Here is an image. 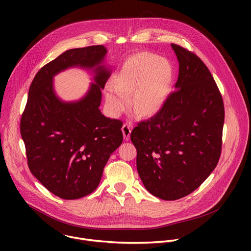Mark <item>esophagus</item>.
Returning <instances> with one entry per match:
<instances>
[{"label":"esophagus","instance_id":"34e87169","mask_svg":"<svg viewBox=\"0 0 251 251\" xmlns=\"http://www.w3.org/2000/svg\"><path fill=\"white\" fill-rule=\"evenodd\" d=\"M122 133H123V137L126 141H128L130 139V134H131V125L130 124H124L122 126Z\"/></svg>","mask_w":251,"mask_h":251}]
</instances>
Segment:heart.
<instances>
[{"label": "heart", "mask_w": 251, "mask_h": 251, "mask_svg": "<svg viewBox=\"0 0 251 251\" xmlns=\"http://www.w3.org/2000/svg\"><path fill=\"white\" fill-rule=\"evenodd\" d=\"M174 77V67L168 60L148 51L135 53L105 87L107 104L114 113L120 112L126 104L124 96L131 95L129 105L133 113L139 118H152L170 97Z\"/></svg>", "instance_id": "heart-1"}]
</instances>
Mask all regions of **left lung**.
<instances>
[{
	"label": "left lung",
	"instance_id": "1",
	"mask_svg": "<svg viewBox=\"0 0 251 251\" xmlns=\"http://www.w3.org/2000/svg\"><path fill=\"white\" fill-rule=\"evenodd\" d=\"M171 46L178 61L176 90L156 116L131 132L141 180L165 201L190 195L217 167L225 122L223 96L206 65L194 52Z\"/></svg>",
	"mask_w": 251,
	"mask_h": 251
}]
</instances>
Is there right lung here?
I'll return each mask as SVG.
<instances>
[{
	"label": "right lung",
	"mask_w": 251,
	"mask_h": 251,
	"mask_svg": "<svg viewBox=\"0 0 251 251\" xmlns=\"http://www.w3.org/2000/svg\"><path fill=\"white\" fill-rule=\"evenodd\" d=\"M107 50L90 46L64 51L35 75L21 119V135L31 174L50 193L76 200L99 185L110 155L121 145L122 121L106 118L98 107L110 70L101 65ZM71 66L95 67L96 84L76 102H62L52 77Z\"/></svg>",
	"instance_id": "obj_1"
}]
</instances>
